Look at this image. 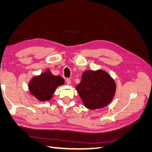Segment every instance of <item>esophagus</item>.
<instances>
[{
	"label": "esophagus",
	"instance_id": "obj_1",
	"mask_svg": "<svg viewBox=\"0 0 152 152\" xmlns=\"http://www.w3.org/2000/svg\"><path fill=\"white\" fill-rule=\"evenodd\" d=\"M66 84L68 85H70L72 84V81H71V79H66Z\"/></svg>",
	"mask_w": 152,
	"mask_h": 152
}]
</instances>
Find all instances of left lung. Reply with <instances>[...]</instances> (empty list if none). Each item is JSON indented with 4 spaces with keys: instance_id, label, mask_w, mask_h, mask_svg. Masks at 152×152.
Here are the masks:
<instances>
[{
    "instance_id": "8db88e82",
    "label": "left lung",
    "mask_w": 152,
    "mask_h": 152,
    "mask_svg": "<svg viewBox=\"0 0 152 152\" xmlns=\"http://www.w3.org/2000/svg\"><path fill=\"white\" fill-rule=\"evenodd\" d=\"M76 89L85 107L95 110L103 108L112 102L116 84L104 70H86L82 73L81 82Z\"/></svg>"
}]
</instances>
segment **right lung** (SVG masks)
Instances as JSON below:
<instances>
[{
    "label": "right lung",
    "instance_id": "1",
    "mask_svg": "<svg viewBox=\"0 0 152 152\" xmlns=\"http://www.w3.org/2000/svg\"><path fill=\"white\" fill-rule=\"evenodd\" d=\"M65 83V80L59 76H54L48 70L39 76L33 77L28 84L30 93L40 102L49 101L52 98L55 90Z\"/></svg>",
    "mask_w": 152,
    "mask_h": 152
}]
</instances>
